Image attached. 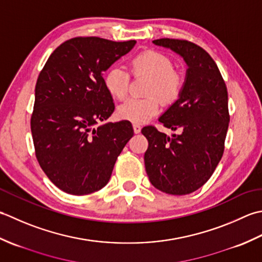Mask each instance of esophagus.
<instances>
[{"label":"esophagus","mask_w":262,"mask_h":262,"mask_svg":"<svg viewBox=\"0 0 262 262\" xmlns=\"http://www.w3.org/2000/svg\"><path fill=\"white\" fill-rule=\"evenodd\" d=\"M133 130H135V132L136 133H139L141 131V126H140V124H138V123H133Z\"/></svg>","instance_id":"34e87169"}]
</instances>
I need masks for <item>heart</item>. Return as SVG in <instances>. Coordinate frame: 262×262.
<instances>
[{
	"mask_svg": "<svg viewBox=\"0 0 262 262\" xmlns=\"http://www.w3.org/2000/svg\"><path fill=\"white\" fill-rule=\"evenodd\" d=\"M170 58L161 52L148 50L138 53L130 60V70L135 76L149 77L145 98H129L117 108V114L132 123H143L158 113L161 100L173 104L182 95L185 86L184 74L173 69ZM105 87L117 99H123L130 84V73L122 67H113L106 73ZM161 99L159 100V98Z\"/></svg>",
	"mask_w": 262,
	"mask_h": 262,
	"instance_id": "b5f03b06",
	"label": "heart"
}]
</instances>
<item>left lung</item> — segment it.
I'll list each match as a JSON object with an SVG mask.
<instances>
[{
  "label": "left lung",
  "instance_id": "8db88e82",
  "mask_svg": "<svg viewBox=\"0 0 262 262\" xmlns=\"http://www.w3.org/2000/svg\"><path fill=\"white\" fill-rule=\"evenodd\" d=\"M154 44L178 53L189 69L182 95L159 117L178 135L169 138L154 125L142 127L148 140L146 172L156 189L184 195L201 188L223 157L229 123L227 88L215 61L194 42L161 38Z\"/></svg>",
  "mask_w": 262,
  "mask_h": 262
}]
</instances>
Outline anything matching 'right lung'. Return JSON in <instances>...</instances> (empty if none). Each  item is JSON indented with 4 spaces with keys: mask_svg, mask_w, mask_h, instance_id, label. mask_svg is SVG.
<instances>
[{
    "mask_svg": "<svg viewBox=\"0 0 262 262\" xmlns=\"http://www.w3.org/2000/svg\"><path fill=\"white\" fill-rule=\"evenodd\" d=\"M136 40L74 37L57 47L40 71L30 126L36 158L58 189L84 195L108 183L133 136L130 121L106 123L114 112L104 71Z\"/></svg>",
    "mask_w": 262,
    "mask_h": 262,
    "instance_id": "right-lung-1",
    "label": "right lung"
}]
</instances>
